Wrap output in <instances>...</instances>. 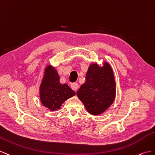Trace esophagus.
Listing matches in <instances>:
<instances>
[{"mask_svg":"<svg viewBox=\"0 0 155 155\" xmlns=\"http://www.w3.org/2000/svg\"><path fill=\"white\" fill-rule=\"evenodd\" d=\"M71 87L72 90L76 91L78 89V84L77 83H72L71 84Z\"/></svg>","mask_w":155,"mask_h":155,"instance_id":"esophagus-1","label":"esophagus"}]
</instances>
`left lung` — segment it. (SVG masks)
I'll return each instance as SVG.
<instances>
[{"mask_svg":"<svg viewBox=\"0 0 155 155\" xmlns=\"http://www.w3.org/2000/svg\"><path fill=\"white\" fill-rule=\"evenodd\" d=\"M116 86L113 70L104 61L89 65L86 82L77 91V95L86 109L94 116L104 113L112 104L116 98Z\"/></svg>","mask_w":155,"mask_h":155,"instance_id":"1","label":"left lung"}]
</instances>
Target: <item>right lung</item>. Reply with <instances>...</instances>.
Returning a JSON list of instances; mask_svg holds the SVG:
<instances>
[{"label":"right lung","mask_w":155,"mask_h":155,"mask_svg":"<svg viewBox=\"0 0 155 155\" xmlns=\"http://www.w3.org/2000/svg\"><path fill=\"white\" fill-rule=\"evenodd\" d=\"M76 95L67 84H61L55 68L47 65L39 86V99L43 107L51 111L59 110L66 100Z\"/></svg>","instance_id":"1"}]
</instances>
